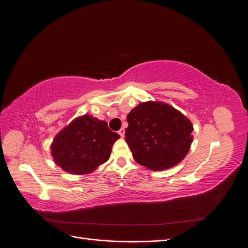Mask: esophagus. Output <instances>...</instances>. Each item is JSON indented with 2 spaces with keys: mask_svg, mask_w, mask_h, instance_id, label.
<instances>
[{
  "mask_svg": "<svg viewBox=\"0 0 248 248\" xmlns=\"http://www.w3.org/2000/svg\"><path fill=\"white\" fill-rule=\"evenodd\" d=\"M118 132H119V134H120V137H121V138L123 139L124 136H125V129H124V128H121Z\"/></svg>",
  "mask_w": 248,
  "mask_h": 248,
  "instance_id": "34e87169",
  "label": "esophagus"
}]
</instances>
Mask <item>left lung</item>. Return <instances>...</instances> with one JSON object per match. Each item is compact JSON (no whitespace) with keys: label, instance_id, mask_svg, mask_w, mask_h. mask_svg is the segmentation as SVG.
<instances>
[{"label":"left lung","instance_id":"obj_1","mask_svg":"<svg viewBox=\"0 0 248 248\" xmlns=\"http://www.w3.org/2000/svg\"><path fill=\"white\" fill-rule=\"evenodd\" d=\"M125 140L134 160L152 170L181 162L192 142L191 122L162 102H142L127 116Z\"/></svg>","mask_w":248,"mask_h":248}]
</instances>
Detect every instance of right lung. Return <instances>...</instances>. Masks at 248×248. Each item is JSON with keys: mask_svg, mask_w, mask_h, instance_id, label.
I'll return each mask as SVG.
<instances>
[{"mask_svg": "<svg viewBox=\"0 0 248 248\" xmlns=\"http://www.w3.org/2000/svg\"><path fill=\"white\" fill-rule=\"evenodd\" d=\"M119 138L106 121L85 115L59 132L51 145V155L65 171L89 174L108 161L111 147Z\"/></svg>", "mask_w": 248, "mask_h": 248, "instance_id": "right-lung-1", "label": "right lung"}]
</instances>
